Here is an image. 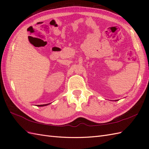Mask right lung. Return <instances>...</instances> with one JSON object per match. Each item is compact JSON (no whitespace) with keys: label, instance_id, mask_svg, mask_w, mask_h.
I'll return each mask as SVG.
<instances>
[{"label":"right lung","instance_id":"right-lung-1","mask_svg":"<svg viewBox=\"0 0 149 149\" xmlns=\"http://www.w3.org/2000/svg\"><path fill=\"white\" fill-rule=\"evenodd\" d=\"M49 104H42V105H38V106H47V105Z\"/></svg>","mask_w":149,"mask_h":149}]
</instances>
